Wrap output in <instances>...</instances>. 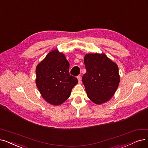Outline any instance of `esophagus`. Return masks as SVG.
I'll return each mask as SVG.
<instances>
[{
  "label": "esophagus",
  "instance_id": "1",
  "mask_svg": "<svg viewBox=\"0 0 148 148\" xmlns=\"http://www.w3.org/2000/svg\"><path fill=\"white\" fill-rule=\"evenodd\" d=\"M77 79H78V82H81V76H80V75L77 76Z\"/></svg>",
  "mask_w": 148,
  "mask_h": 148
}]
</instances>
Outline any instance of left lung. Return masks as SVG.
<instances>
[{
    "label": "left lung",
    "mask_w": 148,
    "mask_h": 148,
    "mask_svg": "<svg viewBox=\"0 0 148 148\" xmlns=\"http://www.w3.org/2000/svg\"><path fill=\"white\" fill-rule=\"evenodd\" d=\"M84 62L86 73L82 80L88 98L97 104L108 101L120 82L117 65L104 54H87Z\"/></svg>",
    "instance_id": "1"
}]
</instances>
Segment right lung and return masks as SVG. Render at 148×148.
I'll use <instances>...</instances> for the list:
<instances>
[{"label": "right lung", "instance_id": "right-lung-1", "mask_svg": "<svg viewBox=\"0 0 148 148\" xmlns=\"http://www.w3.org/2000/svg\"><path fill=\"white\" fill-rule=\"evenodd\" d=\"M70 64L64 55L53 50L36 69L37 87L46 101L60 105L67 100L78 79L69 73Z\"/></svg>", "mask_w": 148, "mask_h": 148}]
</instances>
